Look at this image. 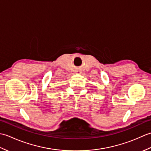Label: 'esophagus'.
Listing matches in <instances>:
<instances>
[{"mask_svg":"<svg viewBox=\"0 0 151 151\" xmlns=\"http://www.w3.org/2000/svg\"><path fill=\"white\" fill-rule=\"evenodd\" d=\"M75 72H76V74H77V75H81L82 73V70L81 69H76Z\"/></svg>","mask_w":151,"mask_h":151,"instance_id":"obj_1","label":"esophagus"}]
</instances>
